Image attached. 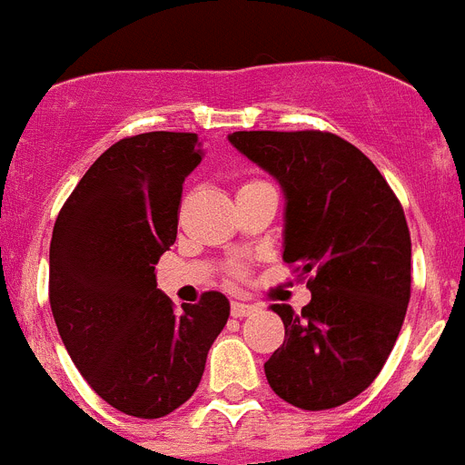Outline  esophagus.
<instances>
[{"mask_svg":"<svg viewBox=\"0 0 465 465\" xmlns=\"http://www.w3.org/2000/svg\"><path fill=\"white\" fill-rule=\"evenodd\" d=\"M256 312V307L249 305V302H242V300H232V305H230V314L235 316V319H242V316H249Z\"/></svg>","mask_w":465,"mask_h":465,"instance_id":"34e87169","label":"esophagus"}]
</instances>
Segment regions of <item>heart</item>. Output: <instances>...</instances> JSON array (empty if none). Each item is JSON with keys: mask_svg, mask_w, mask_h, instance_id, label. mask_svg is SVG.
Here are the masks:
<instances>
[{"mask_svg": "<svg viewBox=\"0 0 465 465\" xmlns=\"http://www.w3.org/2000/svg\"><path fill=\"white\" fill-rule=\"evenodd\" d=\"M246 183H252V182H246ZM230 274H232V277H244L246 274L244 265H242V262H232V265H230Z\"/></svg>", "mask_w": 465, "mask_h": 465, "instance_id": "b5f03b06", "label": "heart"}]
</instances>
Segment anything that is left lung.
I'll return each instance as SVG.
<instances>
[{
    "label": "left lung",
    "instance_id": "1",
    "mask_svg": "<svg viewBox=\"0 0 465 465\" xmlns=\"http://www.w3.org/2000/svg\"><path fill=\"white\" fill-rule=\"evenodd\" d=\"M230 142L279 179L283 262L312 274L300 314L272 305L283 344L265 377L295 408H338L375 381L408 312L412 242L401 200L372 160L338 134L252 130Z\"/></svg>",
    "mask_w": 465,
    "mask_h": 465
}]
</instances>
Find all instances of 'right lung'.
<instances>
[{
  "label": "right lung",
  "instance_id": "obj_1",
  "mask_svg": "<svg viewBox=\"0 0 465 465\" xmlns=\"http://www.w3.org/2000/svg\"><path fill=\"white\" fill-rule=\"evenodd\" d=\"M200 160L195 133L121 139L90 165L53 228L57 332L90 389L130 417L183 405L228 323L223 293L204 291L179 312L153 274L174 244L183 182Z\"/></svg>",
  "mask_w": 465,
  "mask_h": 465
}]
</instances>
